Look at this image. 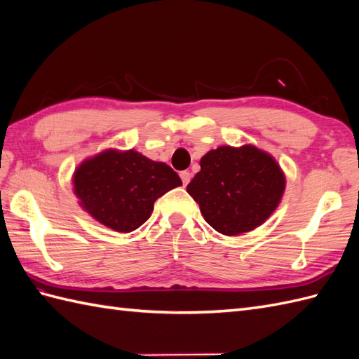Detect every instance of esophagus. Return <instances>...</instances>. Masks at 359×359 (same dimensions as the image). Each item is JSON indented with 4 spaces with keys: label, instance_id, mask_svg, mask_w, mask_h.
I'll return each mask as SVG.
<instances>
[{
    "label": "esophagus",
    "instance_id": "obj_1",
    "mask_svg": "<svg viewBox=\"0 0 359 359\" xmlns=\"http://www.w3.org/2000/svg\"><path fill=\"white\" fill-rule=\"evenodd\" d=\"M180 179L183 182V185H188L189 180H191V172L189 171H180Z\"/></svg>",
    "mask_w": 359,
    "mask_h": 359
}]
</instances>
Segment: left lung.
I'll return each mask as SVG.
<instances>
[{"label": "left lung", "mask_w": 359, "mask_h": 359, "mask_svg": "<svg viewBox=\"0 0 359 359\" xmlns=\"http://www.w3.org/2000/svg\"><path fill=\"white\" fill-rule=\"evenodd\" d=\"M187 191L215 231L238 236L260 226L275 211L285 176L268 153L252 145L220 147L202 157Z\"/></svg>", "instance_id": "obj_1"}]
</instances>
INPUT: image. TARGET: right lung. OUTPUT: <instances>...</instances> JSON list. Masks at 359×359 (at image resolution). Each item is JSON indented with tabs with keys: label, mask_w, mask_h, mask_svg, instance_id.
I'll list each match as a JSON object with an SVG mask.
<instances>
[{
	"label": "right lung",
	"mask_w": 359,
	"mask_h": 359,
	"mask_svg": "<svg viewBox=\"0 0 359 359\" xmlns=\"http://www.w3.org/2000/svg\"><path fill=\"white\" fill-rule=\"evenodd\" d=\"M74 194L91 217L118 232L144 224L154 202L182 180L171 166L137 151L108 149L82 162L74 172Z\"/></svg>",
	"instance_id": "obj_1"
}]
</instances>
